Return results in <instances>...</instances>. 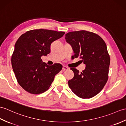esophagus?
Returning a JSON list of instances; mask_svg holds the SVG:
<instances>
[{
	"label": "esophagus",
	"instance_id": "34e87169",
	"mask_svg": "<svg viewBox=\"0 0 126 126\" xmlns=\"http://www.w3.org/2000/svg\"><path fill=\"white\" fill-rule=\"evenodd\" d=\"M69 69V68H68V67L65 66V65H63V68H62V70H63V71H64V70H68Z\"/></svg>",
	"mask_w": 126,
	"mask_h": 126
}]
</instances>
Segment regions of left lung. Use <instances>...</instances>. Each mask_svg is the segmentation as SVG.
I'll return each instance as SVG.
<instances>
[{
    "instance_id": "left-lung-1",
    "label": "left lung",
    "mask_w": 126,
    "mask_h": 126,
    "mask_svg": "<svg viewBox=\"0 0 126 126\" xmlns=\"http://www.w3.org/2000/svg\"><path fill=\"white\" fill-rule=\"evenodd\" d=\"M65 39L74 51L72 57H80L86 65L81 72L71 68L74 77L68 81L69 86L78 97L92 98L101 91L108 80L110 57L106 43L97 34L86 31L69 32Z\"/></svg>"
}]
</instances>
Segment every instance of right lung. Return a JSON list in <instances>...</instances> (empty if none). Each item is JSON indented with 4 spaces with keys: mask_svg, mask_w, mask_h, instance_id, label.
Wrapping results in <instances>:
<instances>
[{
    "mask_svg": "<svg viewBox=\"0 0 126 126\" xmlns=\"http://www.w3.org/2000/svg\"><path fill=\"white\" fill-rule=\"evenodd\" d=\"M64 34V32L33 30L23 34L16 41L12 66L17 82L26 91L34 94L46 91L55 76L62 70L61 64L49 66L41 57L49 54L51 43Z\"/></svg>",
    "mask_w": 126,
    "mask_h": 126,
    "instance_id": "1",
    "label": "right lung"
}]
</instances>
